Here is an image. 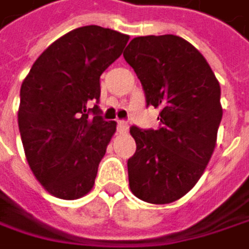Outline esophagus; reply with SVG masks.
<instances>
[{
  "mask_svg": "<svg viewBox=\"0 0 249 249\" xmlns=\"http://www.w3.org/2000/svg\"><path fill=\"white\" fill-rule=\"evenodd\" d=\"M117 129L120 133H126L129 130V124L124 122V120H119V124H117Z\"/></svg>",
  "mask_w": 249,
  "mask_h": 249,
  "instance_id": "obj_1",
  "label": "esophagus"
}]
</instances>
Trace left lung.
<instances>
[{
	"mask_svg": "<svg viewBox=\"0 0 249 249\" xmlns=\"http://www.w3.org/2000/svg\"><path fill=\"white\" fill-rule=\"evenodd\" d=\"M123 57L146 106L160 108L157 130L130 127L129 186L145 202L169 204L195 186L211 159L223 116L220 85L202 54L176 35L133 38Z\"/></svg>",
	"mask_w": 249,
	"mask_h": 249,
	"instance_id": "8db88e82",
	"label": "left lung"
}]
</instances>
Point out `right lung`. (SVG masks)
Listing matches in <instances>:
<instances>
[{"mask_svg":"<svg viewBox=\"0 0 249 249\" xmlns=\"http://www.w3.org/2000/svg\"><path fill=\"white\" fill-rule=\"evenodd\" d=\"M127 41L101 26L77 27L53 42L21 83L17 120L26 160L57 198H82L95 183L116 132L98 107L100 76Z\"/></svg>","mask_w":249,"mask_h":249,"instance_id":"1","label":"right lung"}]
</instances>
